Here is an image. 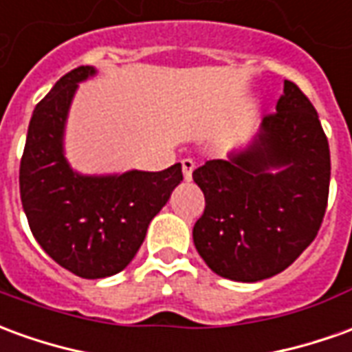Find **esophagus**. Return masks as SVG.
<instances>
[{
    "instance_id": "1",
    "label": "esophagus",
    "mask_w": 352,
    "mask_h": 352,
    "mask_svg": "<svg viewBox=\"0 0 352 352\" xmlns=\"http://www.w3.org/2000/svg\"><path fill=\"white\" fill-rule=\"evenodd\" d=\"M181 166H183V175H184V181H190L192 179V171H194V162L190 158H184L181 162Z\"/></svg>"
}]
</instances>
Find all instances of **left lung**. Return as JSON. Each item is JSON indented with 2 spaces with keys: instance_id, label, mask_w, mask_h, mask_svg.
<instances>
[{
  "instance_id": "8db88e82",
  "label": "left lung",
  "mask_w": 352,
  "mask_h": 352,
  "mask_svg": "<svg viewBox=\"0 0 352 352\" xmlns=\"http://www.w3.org/2000/svg\"><path fill=\"white\" fill-rule=\"evenodd\" d=\"M330 146L311 100L284 82L276 112L228 160L192 179L206 198L194 245L215 274L259 282L287 269L313 242L328 206Z\"/></svg>"
}]
</instances>
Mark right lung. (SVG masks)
I'll return each mask as SVG.
<instances>
[{
	"label": "right lung",
	"mask_w": 352,
	"mask_h": 352,
	"mask_svg": "<svg viewBox=\"0 0 352 352\" xmlns=\"http://www.w3.org/2000/svg\"><path fill=\"white\" fill-rule=\"evenodd\" d=\"M80 66L34 108L21 160V200L43 252L76 276L95 280L124 270L146 228L183 181L181 164L164 171L131 169L82 175L65 156V127L78 83L95 76Z\"/></svg>",
	"instance_id": "obj_1"
}]
</instances>
